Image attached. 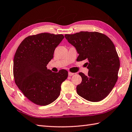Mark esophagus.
<instances>
[{
  "instance_id": "1",
  "label": "esophagus",
  "mask_w": 132,
  "mask_h": 132,
  "mask_svg": "<svg viewBox=\"0 0 132 132\" xmlns=\"http://www.w3.org/2000/svg\"><path fill=\"white\" fill-rule=\"evenodd\" d=\"M73 75H74V73H72V72H69V76H72Z\"/></svg>"
}]
</instances>
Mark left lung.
Wrapping results in <instances>:
<instances>
[{
	"label": "left lung",
	"mask_w": 132,
	"mask_h": 132,
	"mask_svg": "<svg viewBox=\"0 0 132 132\" xmlns=\"http://www.w3.org/2000/svg\"><path fill=\"white\" fill-rule=\"evenodd\" d=\"M75 47L78 61L87 60L88 75L79 72L82 81L76 87L78 94L91 102H99L108 96L118 78L120 61L115 45L108 36L98 32L81 31L65 34Z\"/></svg>",
	"instance_id": "8db88e82"
}]
</instances>
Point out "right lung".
<instances>
[{
    "label": "right lung",
    "mask_w": 132,
    "mask_h": 132,
    "mask_svg": "<svg viewBox=\"0 0 132 132\" xmlns=\"http://www.w3.org/2000/svg\"><path fill=\"white\" fill-rule=\"evenodd\" d=\"M64 36L41 33L29 36L18 46L13 60L15 83L24 96L36 105L52 103L60 94L61 85L68 72H53L47 65Z\"/></svg>",
    "instance_id": "add662e5"
}]
</instances>
